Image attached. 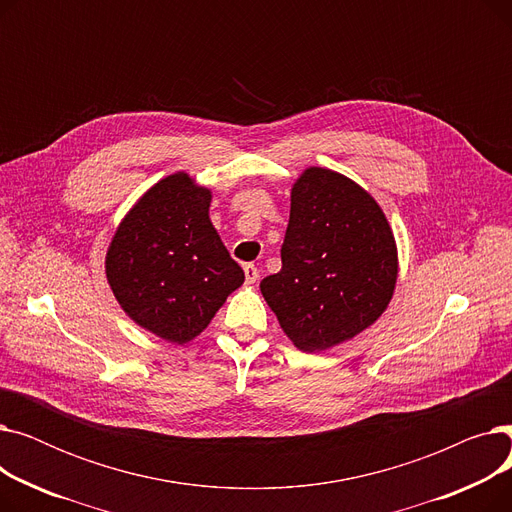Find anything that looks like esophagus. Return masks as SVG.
Segmentation results:
<instances>
[{
  "label": "esophagus",
  "mask_w": 512,
  "mask_h": 512,
  "mask_svg": "<svg viewBox=\"0 0 512 512\" xmlns=\"http://www.w3.org/2000/svg\"><path fill=\"white\" fill-rule=\"evenodd\" d=\"M245 278H247V284H255V282H257L259 272H257V267H255L253 263H247V265H245Z\"/></svg>",
  "instance_id": "34e87169"
}]
</instances>
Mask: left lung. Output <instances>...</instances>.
Here are the masks:
<instances>
[{
  "label": "left lung",
  "instance_id": "8db88e82",
  "mask_svg": "<svg viewBox=\"0 0 512 512\" xmlns=\"http://www.w3.org/2000/svg\"><path fill=\"white\" fill-rule=\"evenodd\" d=\"M280 255L282 270L259 288L303 353L355 338L394 294L398 255L386 215L338 172L307 168L294 182Z\"/></svg>",
  "mask_w": 512,
  "mask_h": 512
}]
</instances>
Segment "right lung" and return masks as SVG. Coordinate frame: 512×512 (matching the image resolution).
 I'll list each match as a JSON object with an SVG mask.
<instances>
[{
    "mask_svg": "<svg viewBox=\"0 0 512 512\" xmlns=\"http://www.w3.org/2000/svg\"><path fill=\"white\" fill-rule=\"evenodd\" d=\"M211 191L176 172L120 222L105 257L114 297L134 324L168 342L199 336L245 272L209 220Z\"/></svg>",
    "mask_w": 512,
    "mask_h": 512,
    "instance_id": "1",
    "label": "right lung"
}]
</instances>
